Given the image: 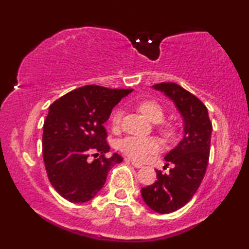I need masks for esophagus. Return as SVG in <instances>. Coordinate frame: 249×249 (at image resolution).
Instances as JSON below:
<instances>
[{"instance_id": "34e87169", "label": "esophagus", "mask_w": 249, "mask_h": 249, "mask_svg": "<svg viewBox=\"0 0 249 249\" xmlns=\"http://www.w3.org/2000/svg\"><path fill=\"white\" fill-rule=\"evenodd\" d=\"M131 162V164L135 166L136 169H141V168H142V164H141V163H138V162H135V161H130Z\"/></svg>"}]
</instances>
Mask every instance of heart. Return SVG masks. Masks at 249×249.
I'll use <instances>...</instances> for the list:
<instances>
[{
	"label": "heart",
	"instance_id": "b5f03b06",
	"mask_svg": "<svg viewBox=\"0 0 249 249\" xmlns=\"http://www.w3.org/2000/svg\"><path fill=\"white\" fill-rule=\"evenodd\" d=\"M138 110L145 115L148 120L154 124H160L164 119V110L160 104L153 101H144L138 104ZM122 113L121 111H115L112 114L111 124L113 128H119L121 124ZM163 134L166 137H171L173 131L171 128L163 129ZM121 152L136 161H145L149 155L156 154L161 149V142L155 137H125L119 144Z\"/></svg>",
	"mask_w": 249,
	"mask_h": 249
}]
</instances>
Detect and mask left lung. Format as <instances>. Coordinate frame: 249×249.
I'll return each mask as SVG.
<instances>
[{"label": "left lung", "instance_id": "left-lung-1", "mask_svg": "<svg viewBox=\"0 0 249 249\" xmlns=\"http://www.w3.org/2000/svg\"><path fill=\"white\" fill-rule=\"evenodd\" d=\"M173 102L183 121V136L176 147L164 156L172 165L169 173L156 171L158 180L142 188V199L160 214L172 213L192 199L205 176L209 163L212 124L205 105L189 91L175 83L152 86Z\"/></svg>", "mask_w": 249, "mask_h": 249}]
</instances>
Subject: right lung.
I'll return each mask as SVG.
<instances>
[{
	"instance_id": "add662e5",
	"label": "right lung",
	"mask_w": 249,
	"mask_h": 249,
	"mask_svg": "<svg viewBox=\"0 0 249 249\" xmlns=\"http://www.w3.org/2000/svg\"><path fill=\"white\" fill-rule=\"evenodd\" d=\"M132 89L96 85L77 88L56 100L43 125V159L51 185L71 203H85L103 188L111 168L122 162L105 142L104 124L121 98ZM89 152L98 159L90 162Z\"/></svg>"
}]
</instances>
